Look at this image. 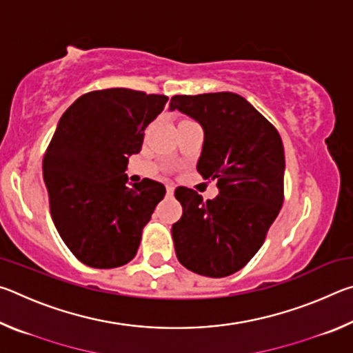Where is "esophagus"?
I'll use <instances>...</instances> for the list:
<instances>
[{"label":"esophagus","instance_id":"esophagus-1","mask_svg":"<svg viewBox=\"0 0 353 353\" xmlns=\"http://www.w3.org/2000/svg\"><path fill=\"white\" fill-rule=\"evenodd\" d=\"M166 193H168L170 196H171L172 193H174V185H172V183H168V185H166Z\"/></svg>","mask_w":353,"mask_h":353}]
</instances>
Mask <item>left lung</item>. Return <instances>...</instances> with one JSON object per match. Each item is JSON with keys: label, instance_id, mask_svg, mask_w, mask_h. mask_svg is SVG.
Here are the masks:
<instances>
[{"label": "left lung", "instance_id": "left-lung-1", "mask_svg": "<svg viewBox=\"0 0 353 353\" xmlns=\"http://www.w3.org/2000/svg\"><path fill=\"white\" fill-rule=\"evenodd\" d=\"M171 110L187 113L204 129L196 165L216 179L219 194L202 201L177 187L182 216L172 224L177 260L199 276L225 277L259 252L283 204L285 152L277 129L236 93L176 94Z\"/></svg>", "mask_w": 353, "mask_h": 353}]
</instances>
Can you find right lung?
Returning a JSON list of instances; mask_svg holds the SVG:
<instances>
[{
  "instance_id": "obj_1",
  "label": "right lung",
  "mask_w": 353,
  "mask_h": 353,
  "mask_svg": "<svg viewBox=\"0 0 353 353\" xmlns=\"http://www.w3.org/2000/svg\"><path fill=\"white\" fill-rule=\"evenodd\" d=\"M166 101L165 94L104 88L77 98L59 121L43 179L59 235L83 265L112 270L139 250L166 190L151 179L129 185L124 171Z\"/></svg>"
}]
</instances>
